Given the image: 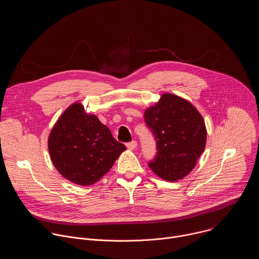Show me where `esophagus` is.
I'll return each instance as SVG.
<instances>
[{"instance_id": "34e87169", "label": "esophagus", "mask_w": 259, "mask_h": 259, "mask_svg": "<svg viewBox=\"0 0 259 259\" xmlns=\"http://www.w3.org/2000/svg\"><path fill=\"white\" fill-rule=\"evenodd\" d=\"M126 146H127L128 150H131V151H132V150H134L135 147L137 146V141H136V140H132V141L126 143Z\"/></svg>"}]
</instances>
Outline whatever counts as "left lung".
<instances>
[{
  "label": "left lung",
  "instance_id": "left-lung-1",
  "mask_svg": "<svg viewBox=\"0 0 259 259\" xmlns=\"http://www.w3.org/2000/svg\"><path fill=\"white\" fill-rule=\"evenodd\" d=\"M144 122L157 143V155L149 162L154 173L168 181L188 175L203 154L207 138L205 122L196 107L165 93L145 110Z\"/></svg>",
  "mask_w": 259,
  "mask_h": 259
}]
</instances>
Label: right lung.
Segmentation results:
<instances>
[{"label": "right lung", "instance_id": "obj_1", "mask_svg": "<svg viewBox=\"0 0 259 259\" xmlns=\"http://www.w3.org/2000/svg\"><path fill=\"white\" fill-rule=\"evenodd\" d=\"M53 165L67 180L91 186L113 167L126 146L95 115H87L81 103H73L54 125L48 139Z\"/></svg>", "mask_w": 259, "mask_h": 259}]
</instances>
